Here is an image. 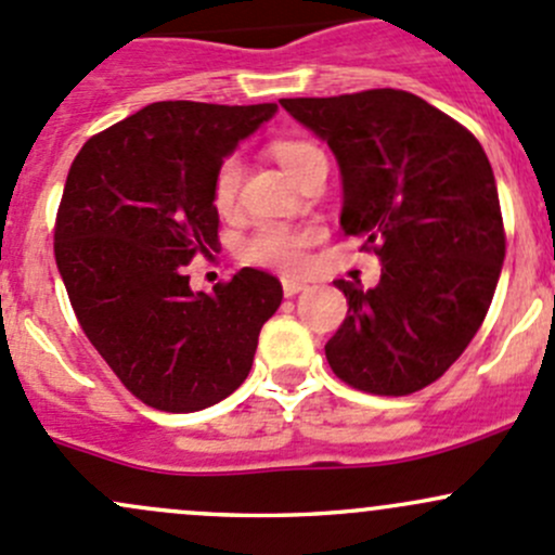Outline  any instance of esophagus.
<instances>
[{
    "mask_svg": "<svg viewBox=\"0 0 555 555\" xmlns=\"http://www.w3.org/2000/svg\"><path fill=\"white\" fill-rule=\"evenodd\" d=\"M282 287H284V295L295 297V295H300L302 289H308V284L306 282H297V279H284Z\"/></svg>",
    "mask_w": 555,
    "mask_h": 555,
    "instance_id": "34e87169",
    "label": "esophagus"
}]
</instances>
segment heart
<instances>
[{"instance_id":"obj_1","label":"heart","mask_w":555,"mask_h":555,"mask_svg":"<svg viewBox=\"0 0 555 555\" xmlns=\"http://www.w3.org/2000/svg\"><path fill=\"white\" fill-rule=\"evenodd\" d=\"M313 154H319V149L306 143V140H279V143H273V156H276L279 165L293 175V178ZM242 172L244 167L238 156L223 159V165L215 172L212 199L220 212H229L233 202H236ZM313 238H317V231L313 229H293V225L284 223H266L253 233V238H249L247 244H244V255H247V260L260 262V266L287 268V271H293V268L302 266V260H306V247Z\"/></svg>"}]
</instances>
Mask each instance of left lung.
<instances>
[{
  "label": "left lung",
  "instance_id": "obj_1",
  "mask_svg": "<svg viewBox=\"0 0 555 555\" xmlns=\"http://www.w3.org/2000/svg\"><path fill=\"white\" fill-rule=\"evenodd\" d=\"M330 145L340 225L383 260L377 287L337 279L348 317L324 346L340 380L377 396L425 388L481 326L505 260L498 183L481 143L404 90L282 98Z\"/></svg>",
  "mask_w": 555,
  "mask_h": 555
}]
</instances>
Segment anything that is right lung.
<instances>
[{"label":"right lung","instance_id":"right-lung-1","mask_svg":"<svg viewBox=\"0 0 555 555\" xmlns=\"http://www.w3.org/2000/svg\"><path fill=\"white\" fill-rule=\"evenodd\" d=\"M276 103L162 101L90 138L68 170L55 262L81 330L127 390L162 412H199L253 370L282 284L242 268L194 293L183 266L218 249L215 172Z\"/></svg>","mask_w":555,"mask_h":555}]
</instances>
